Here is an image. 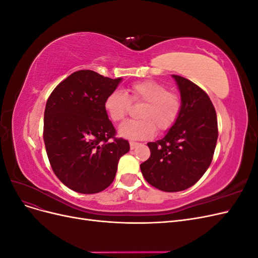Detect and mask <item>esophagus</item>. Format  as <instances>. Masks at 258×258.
Returning <instances> with one entry per match:
<instances>
[{
	"label": "esophagus",
	"mask_w": 258,
	"mask_h": 258,
	"mask_svg": "<svg viewBox=\"0 0 258 258\" xmlns=\"http://www.w3.org/2000/svg\"><path fill=\"white\" fill-rule=\"evenodd\" d=\"M139 145L140 144L137 143V142H134V141L130 142V148H131V150H135V148H137Z\"/></svg>",
	"instance_id": "34e87169"
}]
</instances>
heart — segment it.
<instances>
[{
	"label": "heart",
	"mask_w": 258,
	"mask_h": 258,
	"mask_svg": "<svg viewBox=\"0 0 258 258\" xmlns=\"http://www.w3.org/2000/svg\"><path fill=\"white\" fill-rule=\"evenodd\" d=\"M131 103L142 102L138 116L140 119L124 122L119 128L123 138L143 140L172 128L182 113V98L177 92L168 90L167 86L156 81H143L132 84L127 96L120 90L108 93L104 100L106 115L114 122H121L128 115Z\"/></svg>",
	"instance_id": "1"
}]
</instances>
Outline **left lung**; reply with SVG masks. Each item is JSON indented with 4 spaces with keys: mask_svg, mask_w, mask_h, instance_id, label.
Returning a JSON list of instances; mask_svg holds the SVG:
<instances>
[{
    "mask_svg": "<svg viewBox=\"0 0 258 258\" xmlns=\"http://www.w3.org/2000/svg\"><path fill=\"white\" fill-rule=\"evenodd\" d=\"M172 76L181 92V116L161 140L147 143L151 156L140 166L147 183L167 192L187 189L199 181L212 162L218 137L208 93L189 80Z\"/></svg>",
    "mask_w": 258,
    "mask_h": 258,
    "instance_id": "1",
    "label": "left lung"
}]
</instances>
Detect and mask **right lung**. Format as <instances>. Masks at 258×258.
Listing matches in <instances>:
<instances>
[{
	"label": "right lung",
	"mask_w": 258,
	"mask_h": 258,
	"mask_svg": "<svg viewBox=\"0 0 258 258\" xmlns=\"http://www.w3.org/2000/svg\"><path fill=\"white\" fill-rule=\"evenodd\" d=\"M121 79L112 80L81 70L52 90L44 113L43 138L54 174L70 189L97 194L110 186L127 140L116 130L104 110V100Z\"/></svg>",
	"instance_id": "right-lung-1"
}]
</instances>
